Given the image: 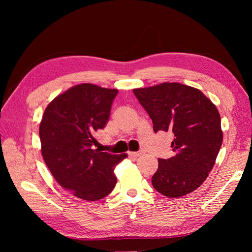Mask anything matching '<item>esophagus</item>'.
Here are the masks:
<instances>
[{
	"label": "esophagus",
	"instance_id": "obj_1",
	"mask_svg": "<svg viewBox=\"0 0 252 252\" xmlns=\"http://www.w3.org/2000/svg\"><path fill=\"white\" fill-rule=\"evenodd\" d=\"M143 154H144V151H135V152H130V156L134 157V158H138Z\"/></svg>",
	"mask_w": 252,
	"mask_h": 252
}]
</instances>
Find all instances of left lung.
Here are the masks:
<instances>
[{"label": "left lung", "instance_id": "1", "mask_svg": "<svg viewBox=\"0 0 252 252\" xmlns=\"http://www.w3.org/2000/svg\"><path fill=\"white\" fill-rule=\"evenodd\" d=\"M154 124V131H171L174 156L158 158L151 179L158 192L179 197L200 187L212 170L223 142L220 117L201 90L180 83L133 89Z\"/></svg>", "mask_w": 252, "mask_h": 252}]
</instances>
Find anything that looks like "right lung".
Masks as SVG:
<instances>
[{
  "mask_svg": "<svg viewBox=\"0 0 252 252\" xmlns=\"http://www.w3.org/2000/svg\"><path fill=\"white\" fill-rule=\"evenodd\" d=\"M117 89L80 84L58 95L40 124L42 155L53 178L85 201L108 195L117 184L114 167L127 158L94 149V134L108 122Z\"/></svg>",
  "mask_w": 252,
  "mask_h": 252,
  "instance_id": "right-lung-1",
  "label": "right lung"
}]
</instances>
